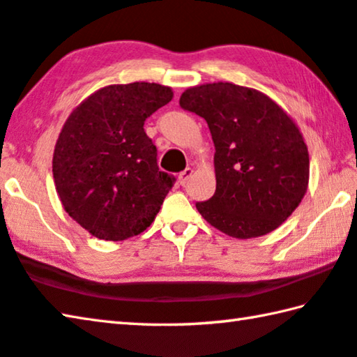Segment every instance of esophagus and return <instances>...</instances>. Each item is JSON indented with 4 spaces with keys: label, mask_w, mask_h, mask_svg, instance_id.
Masks as SVG:
<instances>
[{
    "label": "esophagus",
    "mask_w": 357,
    "mask_h": 357,
    "mask_svg": "<svg viewBox=\"0 0 357 357\" xmlns=\"http://www.w3.org/2000/svg\"><path fill=\"white\" fill-rule=\"evenodd\" d=\"M193 176V168H185L184 172H181L179 173V184L181 185H185L187 184V181H189L190 178Z\"/></svg>",
    "instance_id": "obj_1"
}]
</instances>
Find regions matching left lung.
I'll return each instance as SVG.
<instances>
[{"mask_svg":"<svg viewBox=\"0 0 357 357\" xmlns=\"http://www.w3.org/2000/svg\"><path fill=\"white\" fill-rule=\"evenodd\" d=\"M179 105L206 119L215 148V193L197 203L203 219L236 239L279 228L309 187V149L293 118L269 96L229 82L187 88Z\"/></svg>","mask_w":357,"mask_h":357,"instance_id":"8db88e82","label":"left lung"}]
</instances>
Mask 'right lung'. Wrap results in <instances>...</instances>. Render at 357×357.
<instances>
[{
    "label": "right lung",
    "mask_w": 357,
    "mask_h": 357,
    "mask_svg": "<svg viewBox=\"0 0 357 357\" xmlns=\"http://www.w3.org/2000/svg\"><path fill=\"white\" fill-rule=\"evenodd\" d=\"M173 99L170 86L108 84L66 119L53 153L64 211L93 236L124 241L154 222L174 178L159 170L144 121Z\"/></svg>",
    "instance_id": "1"
}]
</instances>
